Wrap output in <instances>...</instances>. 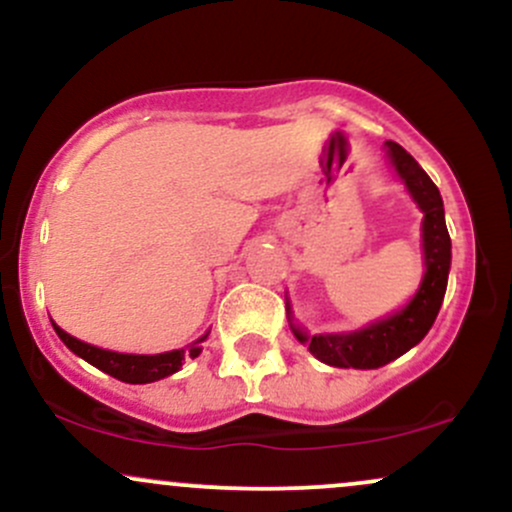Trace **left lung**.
Here are the masks:
<instances>
[{
  "instance_id": "left-lung-1",
  "label": "left lung",
  "mask_w": 512,
  "mask_h": 512,
  "mask_svg": "<svg viewBox=\"0 0 512 512\" xmlns=\"http://www.w3.org/2000/svg\"><path fill=\"white\" fill-rule=\"evenodd\" d=\"M385 146L390 163L407 185L411 199L424 211L421 240H424L426 272L419 291L414 293V298L402 310L356 332L313 334L310 337L301 327L293 325L291 305L286 301V315H289L291 332L296 334L298 342L308 346V351L315 358L334 368H380L407 354L411 346L419 344L433 327L440 305H443L445 289H448L452 255L450 233L448 226H445L443 197H440L433 180L426 175V170L414 161V156L407 154L397 142H385Z\"/></svg>"
}]
</instances>
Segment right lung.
Returning <instances> with one entry per match:
<instances>
[{
	"label": "right lung",
	"mask_w": 512,
	"mask_h": 512,
	"mask_svg": "<svg viewBox=\"0 0 512 512\" xmlns=\"http://www.w3.org/2000/svg\"><path fill=\"white\" fill-rule=\"evenodd\" d=\"M55 327L57 337L67 344L69 351H74L76 356H81L84 361L96 366L103 373L113 375V378L122 380V383H132V385H144V383H156V380L168 378V375L178 373L182 368V361L185 358H197L202 354V342L209 337V332L204 337H199L197 342H192L187 349H175V351H166V354H117V351H108V349H98V346L81 342V339L72 337L57 327Z\"/></svg>",
	"instance_id": "right-lung-1"
}]
</instances>
